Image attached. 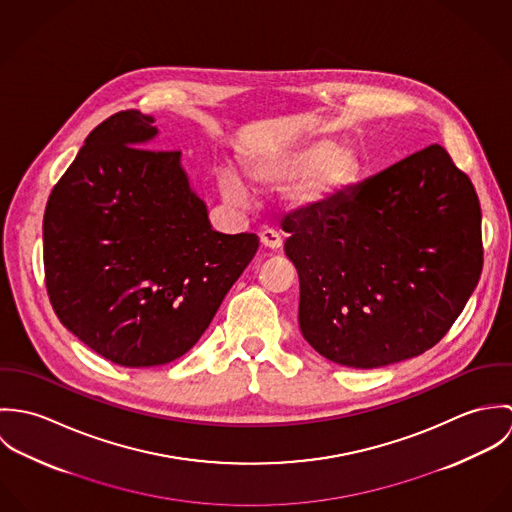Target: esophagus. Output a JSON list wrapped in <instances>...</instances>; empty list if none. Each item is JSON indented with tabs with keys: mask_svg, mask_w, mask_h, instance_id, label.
I'll return each instance as SVG.
<instances>
[{
	"mask_svg": "<svg viewBox=\"0 0 512 512\" xmlns=\"http://www.w3.org/2000/svg\"><path fill=\"white\" fill-rule=\"evenodd\" d=\"M260 240H262V244H264L266 248H272V250H278V248H282V244H284L282 234H280L278 230H274V228L262 230V232H260Z\"/></svg>",
	"mask_w": 512,
	"mask_h": 512,
	"instance_id": "34e87169",
	"label": "esophagus"
}]
</instances>
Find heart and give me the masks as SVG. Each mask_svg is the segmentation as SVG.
Segmentation results:
<instances>
[{
    "label": "heart",
    "mask_w": 512,
    "mask_h": 512,
    "mask_svg": "<svg viewBox=\"0 0 512 512\" xmlns=\"http://www.w3.org/2000/svg\"><path fill=\"white\" fill-rule=\"evenodd\" d=\"M357 155L353 149L319 140L311 146L286 155L260 159L250 165V177L260 185H280L299 177L290 191V203L303 211L323 209L353 181ZM219 187L228 203L244 205L250 201L246 181L230 169L219 171Z\"/></svg>",
    "instance_id": "heart-1"
}]
</instances>
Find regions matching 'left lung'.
Segmentation results:
<instances>
[{
  "label": "left lung",
  "mask_w": 512,
  "mask_h": 512,
  "mask_svg": "<svg viewBox=\"0 0 512 512\" xmlns=\"http://www.w3.org/2000/svg\"><path fill=\"white\" fill-rule=\"evenodd\" d=\"M299 329L325 359L378 368L432 349L483 270L471 179L434 144L282 222Z\"/></svg>",
  "instance_id": "8db88e82"
}]
</instances>
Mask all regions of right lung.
<instances>
[{
	"label": "right lung",
	"instance_id": "1",
	"mask_svg": "<svg viewBox=\"0 0 512 512\" xmlns=\"http://www.w3.org/2000/svg\"><path fill=\"white\" fill-rule=\"evenodd\" d=\"M153 118L124 110L96 126L43 217L51 305L114 365L171 363L207 331L258 250L256 234L211 228L181 151L147 146Z\"/></svg>",
	"mask_w": 512,
	"mask_h": 512
}]
</instances>
